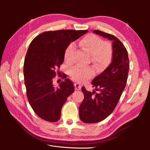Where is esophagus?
Wrapping results in <instances>:
<instances>
[{
    "label": "esophagus",
    "mask_w": 150,
    "mask_h": 150,
    "mask_svg": "<svg viewBox=\"0 0 150 150\" xmlns=\"http://www.w3.org/2000/svg\"><path fill=\"white\" fill-rule=\"evenodd\" d=\"M74 86H75L76 90H80L81 89V86L78 83H75Z\"/></svg>",
    "instance_id": "esophagus-1"
}]
</instances>
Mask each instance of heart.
I'll list each match as a JSON object with an SVG mask.
<instances>
[{"instance_id": "heart-1", "label": "heart", "mask_w": 150, "mask_h": 150, "mask_svg": "<svg viewBox=\"0 0 150 150\" xmlns=\"http://www.w3.org/2000/svg\"><path fill=\"white\" fill-rule=\"evenodd\" d=\"M79 45L90 54L91 59L99 68H103L111 63L113 57V46L110 42L104 41L99 36L89 34L81 39ZM76 46L73 42L68 45L64 52V59L68 62L74 61V52ZM70 76L75 81L82 83L90 79L94 75L91 67L76 66L70 70Z\"/></svg>"}]
</instances>
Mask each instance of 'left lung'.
Masks as SVG:
<instances>
[{"label": "left lung", "instance_id": "1", "mask_svg": "<svg viewBox=\"0 0 150 150\" xmlns=\"http://www.w3.org/2000/svg\"><path fill=\"white\" fill-rule=\"evenodd\" d=\"M94 33L112 40L114 53L112 62L93 81L91 93L82 87L84 98L79 106L80 120L85 123L100 122L111 114L123 92L128 79L129 62L128 51L115 35L94 30Z\"/></svg>", "mask_w": 150, "mask_h": 150}]
</instances>
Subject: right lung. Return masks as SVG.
<instances>
[{
  "label": "right lung",
  "instance_id": "right-lung-1",
  "mask_svg": "<svg viewBox=\"0 0 150 150\" xmlns=\"http://www.w3.org/2000/svg\"><path fill=\"white\" fill-rule=\"evenodd\" d=\"M87 30H58L44 32L30 44L24 63V83L29 103L40 118L56 122L67 98L74 91L73 83L63 74L64 81L56 88L53 79L62 64L66 47Z\"/></svg>",
  "mask_w": 150,
  "mask_h": 150
}]
</instances>
